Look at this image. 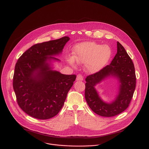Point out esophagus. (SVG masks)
<instances>
[{
	"instance_id": "obj_1",
	"label": "esophagus",
	"mask_w": 149,
	"mask_h": 149,
	"mask_svg": "<svg viewBox=\"0 0 149 149\" xmlns=\"http://www.w3.org/2000/svg\"><path fill=\"white\" fill-rule=\"evenodd\" d=\"M83 80V77L81 74H77L76 77V80L77 81H82Z\"/></svg>"
}]
</instances>
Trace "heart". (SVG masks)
<instances>
[{"mask_svg":"<svg viewBox=\"0 0 149 149\" xmlns=\"http://www.w3.org/2000/svg\"><path fill=\"white\" fill-rule=\"evenodd\" d=\"M112 54L111 48L107 45H101L94 42H83L77 44L73 48V56L68 58V62L74 66L78 63H86L90 73L101 70L108 62Z\"/></svg>","mask_w":149,"mask_h":149,"instance_id":"heart-1","label":"heart"}]
</instances>
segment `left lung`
Wrapping results in <instances>:
<instances>
[{
	"mask_svg": "<svg viewBox=\"0 0 149 149\" xmlns=\"http://www.w3.org/2000/svg\"><path fill=\"white\" fill-rule=\"evenodd\" d=\"M116 78L120 85L118 93L111 103L104 102L95 86L109 77ZM136 74L133 63L123 47L117 42V53L109 65L86 79L85 98L91 110L105 117L117 115L128 107L136 87Z\"/></svg>",
	"mask_w": 149,
	"mask_h": 149,
	"instance_id": "8db88e82",
	"label": "left lung"
}]
</instances>
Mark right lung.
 <instances>
[{"mask_svg":"<svg viewBox=\"0 0 149 149\" xmlns=\"http://www.w3.org/2000/svg\"><path fill=\"white\" fill-rule=\"evenodd\" d=\"M69 37L37 44L23 54L15 69L13 86L17 103L29 115L48 119L62 108L75 81V74H63L52 70L53 57L61 54Z\"/></svg>","mask_w":149,"mask_h":149,"instance_id":"add662e5","label":"right lung"}]
</instances>
